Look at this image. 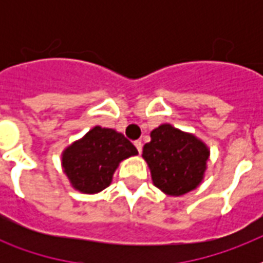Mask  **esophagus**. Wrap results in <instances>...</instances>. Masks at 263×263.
<instances>
[{"instance_id": "34e87169", "label": "esophagus", "mask_w": 263, "mask_h": 263, "mask_svg": "<svg viewBox=\"0 0 263 263\" xmlns=\"http://www.w3.org/2000/svg\"><path fill=\"white\" fill-rule=\"evenodd\" d=\"M134 144H135L136 150H138V152H139V154H140V153H142V148H143V144H142V142H140V140H136Z\"/></svg>"}]
</instances>
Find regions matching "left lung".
Returning a JSON list of instances; mask_svg holds the SVG:
<instances>
[{"mask_svg":"<svg viewBox=\"0 0 263 263\" xmlns=\"http://www.w3.org/2000/svg\"><path fill=\"white\" fill-rule=\"evenodd\" d=\"M150 138L142 157L147 162L153 184L168 196H181L199 187L210 161L208 144L168 123L154 128Z\"/></svg>","mask_w":263,"mask_h":263,"instance_id":"obj_1","label":"left lung"}]
</instances>
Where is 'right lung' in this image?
I'll list each match as a JSON object with an SVG mask.
<instances>
[{"label": "right lung", "mask_w": 263, "mask_h": 263, "mask_svg": "<svg viewBox=\"0 0 263 263\" xmlns=\"http://www.w3.org/2000/svg\"><path fill=\"white\" fill-rule=\"evenodd\" d=\"M138 150L121 132L95 125L61 153L63 172L82 194H98L109 187L121 161Z\"/></svg>", "instance_id": "obj_1"}]
</instances>
